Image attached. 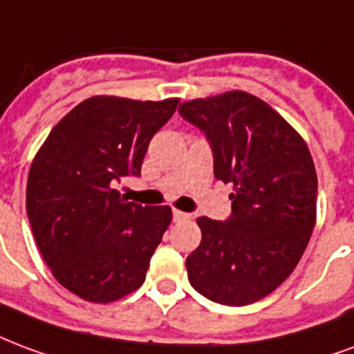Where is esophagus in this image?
I'll list each match as a JSON object with an SVG mask.
<instances>
[{
	"instance_id": "1",
	"label": "esophagus",
	"mask_w": 354,
	"mask_h": 354,
	"mask_svg": "<svg viewBox=\"0 0 354 354\" xmlns=\"http://www.w3.org/2000/svg\"><path fill=\"white\" fill-rule=\"evenodd\" d=\"M172 219H174L176 223H180V221H187V219H191V214H187V212L172 210Z\"/></svg>"
}]
</instances>
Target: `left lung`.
Wrapping results in <instances>:
<instances>
[{"mask_svg":"<svg viewBox=\"0 0 354 354\" xmlns=\"http://www.w3.org/2000/svg\"><path fill=\"white\" fill-rule=\"evenodd\" d=\"M178 111L208 138L217 180L234 185L229 219H197L203 240L185 261L189 283L217 304L257 302L290 276L315 227L310 150L270 104L245 91L185 101Z\"/></svg>","mask_w":354,"mask_h":354,"instance_id":"8db88e82","label":"left lung"}]
</instances>
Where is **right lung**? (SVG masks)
I'll return each instance as SVG.
<instances>
[{
    "label": "right lung",
    "mask_w": 354,
    "mask_h": 354,
    "mask_svg": "<svg viewBox=\"0 0 354 354\" xmlns=\"http://www.w3.org/2000/svg\"><path fill=\"white\" fill-rule=\"evenodd\" d=\"M176 106L178 99L90 97L39 148L26 210L44 263L73 295L109 304L144 283L172 210L129 203L114 187L140 174L151 137Z\"/></svg>",
    "instance_id": "right-lung-1"
}]
</instances>
